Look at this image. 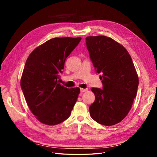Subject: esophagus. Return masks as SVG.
<instances>
[{
  "instance_id": "34e87169",
  "label": "esophagus",
  "mask_w": 157,
  "mask_h": 157,
  "mask_svg": "<svg viewBox=\"0 0 157 157\" xmlns=\"http://www.w3.org/2000/svg\"><path fill=\"white\" fill-rule=\"evenodd\" d=\"M88 91V88H86V89H84V88H80V92H81L82 93L83 92H85Z\"/></svg>"
}]
</instances>
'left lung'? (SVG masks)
I'll return each mask as SVG.
<instances>
[{"mask_svg":"<svg viewBox=\"0 0 157 157\" xmlns=\"http://www.w3.org/2000/svg\"><path fill=\"white\" fill-rule=\"evenodd\" d=\"M90 58L103 89L92 88L95 101L90 116L99 124L113 126L126 117L136 96L139 80L131 56L124 46L105 36H87Z\"/></svg>","mask_w":157,"mask_h":157,"instance_id":"obj_1","label":"left lung"}]
</instances>
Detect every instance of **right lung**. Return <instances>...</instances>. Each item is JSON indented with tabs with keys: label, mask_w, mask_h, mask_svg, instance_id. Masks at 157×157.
<instances>
[{
	"label": "right lung",
	"mask_w": 157,
	"mask_h": 157,
	"mask_svg": "<svg viewBox=\"0 0 157 157\" xmlns=\"http://www.w3.org/2000/svg\"><path fill=\"white\" fill-rule=\"evenodd\" d=\"M81 37L54 38L38 46L28 57L21 78L27 105L36 119L56 125L69 117L80 88H67L58 82L65 61Z\"/></svg>",
	"instance_id": "right-lung-1"
}]
</instances>
